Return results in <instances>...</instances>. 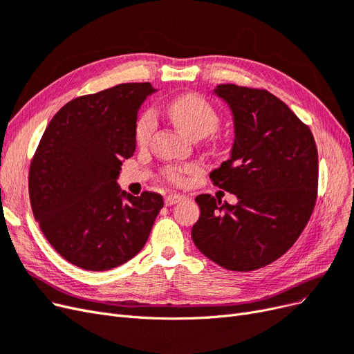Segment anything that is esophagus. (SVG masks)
<instances>
[{
	"instance_id": "1",
	"label": "esophagus",
	"mask_w": 354,
	"mask_h": 354,
	"mask_svg": "<svg viewBox=\"0 0 354 354\" xmlns=\"http://www.w3.org/2000/svg\"><path fill=\"white\" fill-rule=\"evenodd\" d=\"M185 196H180V194H169V196L165 197V204L166 206H174L176 203H180L182 200H185Z\"/></svg>"
}]
</instances>
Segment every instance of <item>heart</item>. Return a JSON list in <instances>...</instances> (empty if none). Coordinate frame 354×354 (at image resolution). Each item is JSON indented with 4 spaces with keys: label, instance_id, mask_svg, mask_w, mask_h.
Wrapping results in <instances>:
<instances>
[{
    "label": "heart",
    "instance_id": "b5f03b06",
    "mask_svg": "<svg viewBox=\"0 0 354 354\" xmlns=\"http://www.w3.org/2000/svg\"><path fill=\"white\" fill-rule=\"evenodd\" d=\"M167 113L176 127L191 138H204L213 133L221 124V115L210 101L204 97L188 93L175 97L167 104ZM157 128L154 110L145 109L135 122V140L138 144H147ZM196 169L194 166H166L163 178L170 184H182L185 175Z\"/></svg>",
    "mask_w": 354,
    "mask_h": 354
}]
</instances>
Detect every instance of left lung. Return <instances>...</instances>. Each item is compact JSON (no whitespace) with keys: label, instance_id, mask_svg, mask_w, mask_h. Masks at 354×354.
Returning <instances> with one entry per match:
<instances>
[{"label":"left lung","instance_id":"obj_1","mask_svg":"<svg viewBox=\"0 0 354 354\" xmlns=\"http://www.w3.org/2000/svg\"><path fill=\"white\" fill-rule=\"evenodd\" d=\"M235 141L231 158L213 170V185L238 203L196 198L200 219L192 241L219 266L250 272L279 259L301 235L317 197V148L310 128L266 89L223 84Z\"/></svg>","mask_w":354,"mask_h":354}]
</instances>
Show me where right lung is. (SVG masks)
<instances>
[{
  "label": "right lung",
  "instance_id": "obj_1",
  "mask_svg": "<svg viewBox=\"0 0 354 354\" xmlns=\"http://www.w3.org/2000/svg\"><path fill=\"white\" fill-rule=\"evenodd\" d=\"M150 82L73 98L55 113L29 167V198L45 238L85 270H109L141 252L163 207L160 194L119 192L123 158L135 151L138 109Z\"/></svg>",
  "mask_w": 354,
  "mask_h": 354
}]
</instances>
